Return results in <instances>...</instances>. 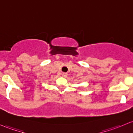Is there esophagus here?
Returning a JSON list of instances; mask_svg holds the SVG:
<instances>
[{"instance_id": "obj_1", "label": "esophagus", "mask_w": 133, "mask_h": 133, "mask_svg": "<svg viewBox=\"0 0 133 133\" xmlns=\"http://www.w3.org/2000/svg\"><path fill=\"white\" fill-rule=\"evenodd\" d=\"M62 76L63 77H66V76H68V73H62Z\"/></svg>"}]
</instances>
